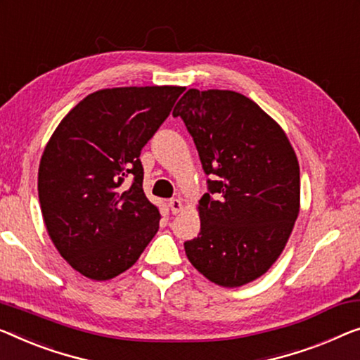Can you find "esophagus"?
<instances>
[{
    "label": "esophagus",
    "mask_w": 360,
    "mask_h": 360,
    "mask_svg": "<svg viewBox=\"0 0 360 360\" xmlns=\"http://www.w3.org/2000/svg\"><path fill=\"white\" fill-rule=\"evenodd\" d=\"M168 205H169L171 213H173V214L179 213V212L182 210V202H181V198H171V200L168 202Z\"/></svg>",
    "instance_id": "1"
}]
</instances>
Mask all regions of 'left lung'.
I'll use <instances>...</instances> for the list:
<instances>
[{
  "mask_svg": "<svg viewBox=\"0 0 360 360\" xmlns=\"http://www.w3.org/2000/svg\"><path fill=\"white\" fill-rule=\"evenodd\" d=\"M212 179L198 200L200 233L186 255L224 288L260 278L286 245L299 214V163L286 134L233 90L189 89L174 106Z\"/></svg>",
  "mask_w": 360,
  "mask_h": 360,
  "instance_id": "8db88e82",
  "label": "left lung"
}]
</instances>
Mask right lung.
<instances>
[{
  "mask_svg": "<svg viewBox=\"0 0 360 360\" xmlns=\"http://www.w3.org/2000/svg\"><path fill=\"white\" fill-rule=\"evenodd\" d=\"M184 87H116L63 117L39 168L46 231L64 260L95 281L136 264L162 214L143 194L141 152Z\"/></svg>",
  "mask_w": 360,
  "mask_h": 360,
  "instance_id": "add662e5",
  "label": "right lung"
}]
</instances>
